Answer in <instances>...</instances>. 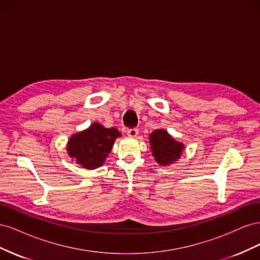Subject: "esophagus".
Wrapping results in <instances>:
<instances>
[{"instance_id":"34e87169","label":"esophagus","mask_w":260,"mask_h":260,"mask_svg":"<svg viewBox=\"0 0 260 260\" xmlns=\"http://www.w3.org/2000/svg\"><path fill=\"white\" fill-rule=\"evenodd\" d=\"M127 135H128V137H130V138H136V137L139 135V130H138L137 128L128 129Z\"/></svg>"}]
</instances>
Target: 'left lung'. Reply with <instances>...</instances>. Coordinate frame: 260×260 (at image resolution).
Segmentation results:
<instances>
[{"label": "left lung", "mask_w": 260, "mask_h": 260, "mask_svg": "<svg viewBox=\"0 0 260 260\" xmlns=\"http://www.w3.org/2000/svg\"><path fill=\"white\" fill-rule=\"evenodd\" d=\"M148 139L154 158L161 166L177 161L184 149L182 143L176 141L164 129L154 130Z\"/></svg>", "instance_id": "1"}]
</instances>
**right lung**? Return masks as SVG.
<instances>
[{"label":"right lung","instance_id":"1","mask_svg":"<svg viewBox=\"0 0 260 260\" xmlns=\"http://www.w3.org/2000/svg\"><path fill=\"white\" fill-rule=\"evenodd\" d=\"M120 136L116 128H105L103 124L94 122L88 129L69 138L67 153L84 169H96L104 164L115 140Z\"/></svg>","mask_w":260,"mask_h":260}]
</instances>
